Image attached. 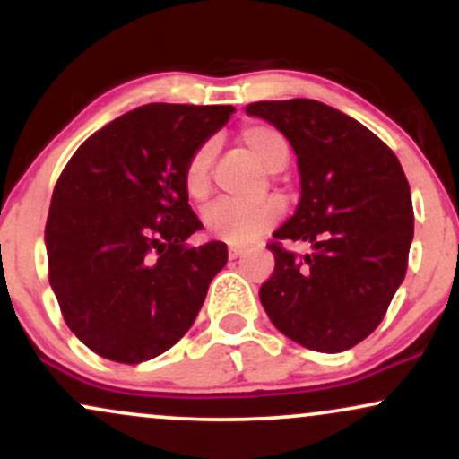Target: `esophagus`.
Returning <instances> with one entry per match:
<instances>
[{
	"label": "esophagus",
	"mask_w": 459,
	"mask_h": 459,
	"mask_svg": "<svg viewBox=\"0 0 459 459\" xmlns=\"http://www.w3.org/2000/svg\"><path fill=\"white\" fill-rule=\"evenodd\" d=\"M244 255V247L239 246H229V259H239Z\"/></svg>",
	"instance_id": "1"
}]
</instances>
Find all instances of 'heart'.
<instances>
[{
    "instance_id": "1",
    "label": "heart",
    "mask_w": 459,
    "mask_h": 459,
    "mask_svg": "<svg viewBox=\"0 0 459 459\" xmlns=\"http://www.w3.org/2000/svg\"><path fill=\"white\" fill-rule=\"evenodd\" d=\"M241 144L270 172H278L289 161V144L281 131L267 125H247L239 134ZM215 142L207 140L189 155L183 168V189L192 200L207 198L212 187V161ZM282 215L276 198L230 200L222 198L204 207L203 224L213 239L230 246H246L270 230Z\"/></svg>"
}]
</instances>
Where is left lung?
<instances>
[{
	"mask_svg": "<svg viewBox=\"0 0 459 459\" xmlns=\"http://www.w3.org/2000/svg\"><path fill=\"white\" fill-rule=\"evenodd\" d=\"M246 114L273 125L298 157L302 196L273 239L311 246L304 257L267 246L276 265L263 308L308 350H350L380 325L408 270L414 212L402 163L365 125L313 99L250 103Z\"/></svg>",
	"mask_w": 459,
	"mask_h": 459,
	"instance_id": "left-lung-1",
	"label": "left lung"
}]
</instances>
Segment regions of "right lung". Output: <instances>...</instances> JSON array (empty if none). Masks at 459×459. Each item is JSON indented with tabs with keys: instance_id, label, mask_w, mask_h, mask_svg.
Listing matches in <instances>:
<instances>
[{
	"instance_id": "right-lung-1",
	"label": "right lung",
	"mask_w": 459,
	"mask_h": 459,
	"mask_svg": "<svg viewBox=\"0 0 459 459\" xmlns=\"http://www.w3.org/2000/svg\"><path fill=\"white\" fill-rule=\"evenodd\" d=\"M233 112L142 105L92 134L62 170L45 226L49 282L94 354L138 365L192 328L229 252L222 241L186 244L203 224L183 168Z\"/></svg>"
}]
</instances>
